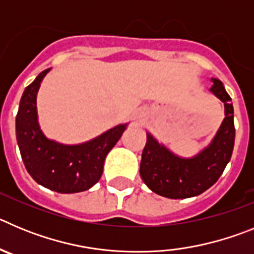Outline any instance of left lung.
<instances>
[{
  "label": "left lung",
  "instance_id": "8db88e82",
  "mask_svg": "<svg viewBox=\"0 0 254 254\" xmlns=\"http://www.w3.org/2000/svg\"><path fill=\"white\" fill-rule=\"evenodd\" d=\"M211 91L224 103L225 118L210 146L196 158H177L147 134L141 158L140 176L155 193L168 198L198 196L215 185L223 174L234 147V109L230 103L232 98L221 81L215 78Z\"/></svg>",
  "mask_w": 254,
  "mask_h": 254
}]
</instances>
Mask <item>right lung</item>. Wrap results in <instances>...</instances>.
Here are the masks:
<instances>
[{
	"instance_id": "obj_1",
	"label": "right lung",
	"mask_w": 254,
	"mask_h": 254,
	"mask_svg": "<svg viewBox=\"0 0 254 254\" xmlns=\"http://www.w3.org/2000/svg\"><path fill=\"white\" fill-rule=\"evenodd\" d=\"M49 69L40 72L24 90L16 116V138L28 173L37 183L58 193H76L93 187L103 174L108 152L126 126H117L77 146H64L44 137L37 120V93Z\"/></svg>"
}]
</instances>
